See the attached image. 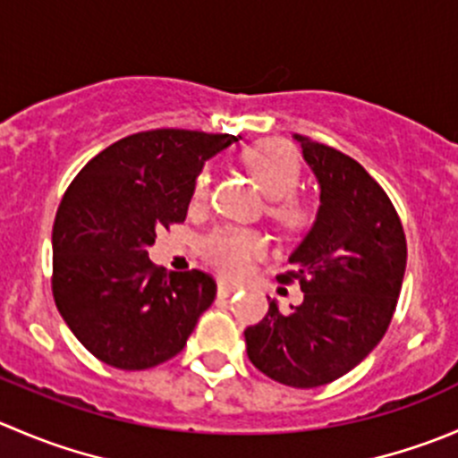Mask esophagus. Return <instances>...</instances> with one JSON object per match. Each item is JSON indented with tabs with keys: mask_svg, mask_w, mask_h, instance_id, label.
Here are the masks:
<instances>
[{
	"mask_svg": "<svg viewBox=\"0 0 458 458\" xmlns=\"http://www.w3.org/2000/svg\"><path fill=\"white\" fill-rule=\"evenodd\" d=\"M237 291H239L237 284H228V282H224V279H221V282H216V293H219V295L228 297V295H233V293H237Z\"/></svg>",
	"mask_w": 458,
	"mask_h": 458,
	"instance_id": "1",
	"label": "esophagus"
}]
</instances>
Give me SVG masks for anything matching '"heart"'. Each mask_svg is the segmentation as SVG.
Instances as JSON below:
<instances>
[{
	"label": "heart",
	"mask_w": 458,
	"mask_h": 458,
	"mask_svg": "<svg viewBox=\"0 0 458 458\" xmlns=\"http://www.w3.org/2000/svg\"><path fill=\"white\" fill-rule=\"evenodd\" d=\"M243 161L259 183L261 192L273 199L268 210L279 224L300 228L309 221L306 206L291 194L300 181V163L291 148L277 140H264L246 149ZM210 167H203L194 181V203L206 201L210 194ZM264 252L266 239L257 230L239 228V225H221L201 239V257L206 264L225 277H242L243 273H248L252 261L259 259Z\"/></svg>",
	"instance_id": "obj_1"
}]
</instances>
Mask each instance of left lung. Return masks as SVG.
Masks as SVG:
<instances>
[{"label": "left lung", "instance_id": "8db88e82", "mask_svg": "<svg viewBox=\"0 0 458 458\" xmlns=\"http://www.w3.org/2000/svg\"><path fill=\"white\" fill-rule=\"evenodd\" d=\"M318 179L313 225L291 252L304 301L243 331L252 365L277 383L319 387L349 374L383 340L401 295L407 243L385 190L347 154L295 134Z\"/></svg>", "mask_w": 458, "mask_h": 458}]
</instances>
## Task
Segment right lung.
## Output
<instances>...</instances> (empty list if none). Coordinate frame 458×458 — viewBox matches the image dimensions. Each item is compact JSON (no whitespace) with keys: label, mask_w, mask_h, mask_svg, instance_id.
I'll list each match as a JSON object with an SVG mask.
<instances>
[{"label":"right lung","mask_w":458,"mask_h":458,"mask_svg":"<svg viewBox=\"0 0 458 458\" xmlns=\"http://www.w3.org/2000/svg\"><path fill=\"white\" fill-rule=\"evenodd\" d=\"M233 143V134L140 131L91 158L66 190L53 224V297L105 365L139 371L170 360L215 301L210 275L157 268L148 248L185 221L199 172Z\"/></svg>","instance_id":"add662e5"}]
</instances>
